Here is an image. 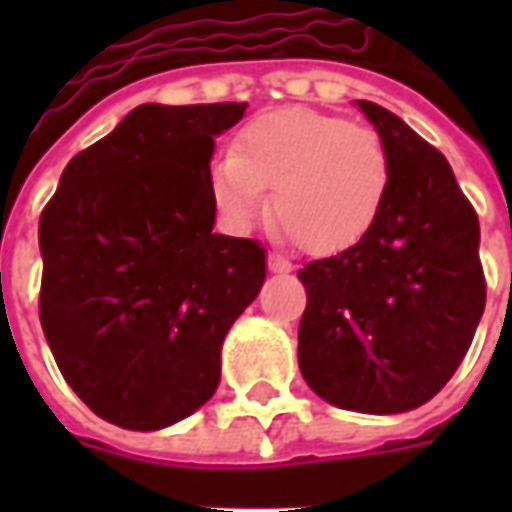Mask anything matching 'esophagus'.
<instances>
[{"mask_svg":"<svg viewBox=\"0 0 512 512\" xmlns=\"http://www.w3.org/2000/svg\"><path fill=\"white\" fill-rule=\"evenodd\" d=\"M268 271H274V274H288V271H293V266H290L285 257L268 255Z\"/></svg>","mask_w":512,"mask_h":512,"instance_id":"34e87169","label":"esophagus"}]
</instances>
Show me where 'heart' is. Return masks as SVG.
I'll list each match as a JSON object with an SVG mask.
<instances>
[{
  "mask_svg": "<svg viewBox=\"0 0 512 512\" xmlns=\"http://www.w3.org/2000/svg\"><path fill=\"white\" fill-rule=\"evenodd\" d=\"M389 161L376 131L315 109H277L238 134L233 153L211 167L213 200L244 230L271 213L310 255L359 244L378 219Z\"/></svg>",
  "mask_w": 512,
  "mask_h": 512,
  "instance_id": "heart-1",
  "label": "heart"
}]
</instances>
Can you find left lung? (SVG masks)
<instances>
[{
	"label": "left lung",
	"instance_id": "1",
	"mask_svg": "<svg viewBox=\"0 0 512 512\" xmlns=\"http://www.w3.org/2000/svg\"><path fill=\"white\" fill-rule=\"evenodd\" d=\"M356 106L384 145L389 183L359 244L299 271V367L332 406L403 414L450 381L483 318L480 222L436 147L384 106Z\"/></svg>",
	"mask_w": 512,
	"mask_h": 512
}]
</instances>
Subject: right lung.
Returning <instances> with one entry per match:
<instances>
[{"label":"right lung","mask_w":512,"mask_h":512,"mask_svg":"<svg viewBox=\"0 0 512 512\" xmlns=\"http://www.w3.org/2000/svg\"><path fill=\"white\" fill-rule=\"evenodd\" d=\"M246 104L131 109L71 158L40 216V323L95 414L161 430L205 406L222 343L266 282V249L213 233L216 136Z\"/></svg>","instance_id":"right-lung-1"}]
</instances>
